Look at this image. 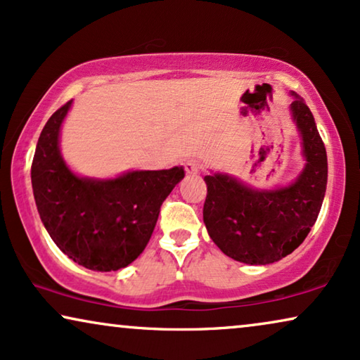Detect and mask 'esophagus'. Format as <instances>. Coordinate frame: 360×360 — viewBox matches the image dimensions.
<instances>
[{
	"label": "esophagus",
	"mask_w": 360,
	"mask_h": 360,
	"mask_svg": "<svg viewBox=\"0 0 360 360\" xmlns=\"http://www.w3.org/2000/svg\"><path fill=\"white\" fill-rule=\"evenodd\" d=\"M201 170H203V164H201L200 160L190 159V160L185 162V172L188 175H196V174H200Z\"/></svg>",
	"instance_id": "obj_1"
}]
</instances>
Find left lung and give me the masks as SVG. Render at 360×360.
Wrapping results in <instances>:
<instances>
[{
    "label": "left lung",
    "instance_id": "obj_1",
    "mask_svg": "<svg viewBox=\"0 0 360 360\" xmlns=\"http://www.w3.org/2000/svg\"><path fill=\"white\" fill-rule=\"evenodd\" d=\"M292 115L307 165L292 185L252 190L228 175H206L203 221L213 243L239 262L274 264L292 254L316 223L328 184V157L316 122L295 95Z\"/></svg>",
    "mask_w": 360,
    "mask_h": 360
}]
</instances>
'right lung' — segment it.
Returning <instances> with one entry per match:
<instances>
[{"label": "right lung", "instance_id": "obj_1", "mask_svg": "<svg viewBox=\"0 0 360 360\" xmlns=\"http://www.w3.org/2000/svg\"><path fill=\"white\" fill-rule=\"evenodd\" d=\"M70 105L58 108L39 136L31 167L37 211L53 243L73 262L98 272L120 270L146 249L162 203L185 172L181 167L129 172L115 180L73 175L58 150Z\"/></svg>", "mask_w": 360, "mask_h": 360}]
</instances>
